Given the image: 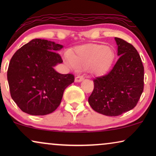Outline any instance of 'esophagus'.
<instances>
[{
  "instance_id": "esophagus-1",
  "label": "esophagus",
  "mask_w": 156,
  "mask_h": 156,
  "mask_svg": "<svg viewBox=\"0 0 156 156\" xmlns=\"http://www.w3.org/2000/svg\"><path fill=\"white\" fill-rule=\"evenodd\" d=\"M84 80V78L82 77V76H76L75 79H74V82H82V81Z\"/></svg>"
}]
</instances>
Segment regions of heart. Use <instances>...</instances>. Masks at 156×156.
I'll use <instances>...</instances> for the list:
<instances>
[{"mask_svg": "<svg viewBox=\"0 0 156 156\" xmlns=\"http://www.w3.org/2000/svg\"><path fill=\"white\" fill-rule=\"evenodd\" d=\"M115 57L112 48L101 44H87L67 53L65 61L72 69H88L94 75H102L109 69Z\"/></svg>", "mask_w": 156, "mask_h": 156, "instance_id": "heart-1", "label": "heart"}]
</instances>
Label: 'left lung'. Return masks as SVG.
Masks as SVG:
<instances>
[{
    "label": "left lung",
    "instance_id": "8db88e82",
    "mask_svg": "<svg viewBox=\"0 0 156 156\" xmlns=\"http://www.w3.org/2000/svg\"><path fill=\"white\" fill-rule=\"evenodd\" d=\"M119 59L108 74L94 80L89 105L105 116H116L133 109L144 90V68L136 48L115 37Z\"/></svg>",
    "mask_w": 156,
    "mask_h": 156
}]
</instances>
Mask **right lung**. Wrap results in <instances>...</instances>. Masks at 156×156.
I'll return each mask as SVG.
<instances>
[{"label":"right lung","mask_w":156,"mask_h":156,"mask_svg":"<svg viewBox=\"0 0 156 156\" xmlns=\"http://www.w3.org/2000/svg\"><path fill=\"white\" fill-rule=\"evenodd\" d=\"M63 45L36 38L13 55L7 77L10 95L23 112L33 116L50 114L58 107L73 74H62L54 67L62 62L58 53Z\"/></svg>","instance_id":"1"}]
</instances>
